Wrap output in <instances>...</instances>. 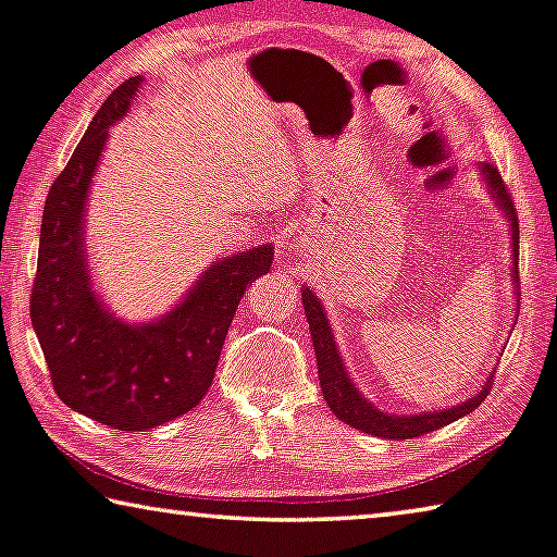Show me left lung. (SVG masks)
<instances>
[{
	"label": "left lung",
	"instance_id": "left-lung-1",
	"mask_svg": "<svg viewBox=\"0 0 557 557\" xmlns=\"http://www.w3.org/2000/svg\"><path fill=\"white\" fill-rule=\"evenodd\" d=\"M483 174L487 180V187H491V195L495 202L500 205V210L510 218V230H512V252H516V270H518V250H520V237H518V212L516 202H512L510 189L505 185L500 172H497L495 164H483ZM302 305L307 314V325L312 332V345L314 355H318V372H320V387L322 395L330 405V410L337 414L339 420L347 422V425L362 430V433L387 437V440H410L420 437L425 433H433V430L450 425L453 420L462 418L478 408L480 403L487 397V389H491L493 375L487 377V385L480 389L475 397H470L468 403L455 405L450 410H437V412H425V414H410V418H400V414H387L380 412L375 405H370L360 395V389L350 383L347 377L345 364L339 360L335 339H332V330L327 325V314L322 312V305L318 302L310 289H302Z\"/></svg>",
	"mask_w": 557,
	"mask_h": 557
}]
</instances>
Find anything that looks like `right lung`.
<instances>
[{"label": "right lung", "mask_w": 557, "mask_h": 557, "mask_svg": "<svg viewBox=\"0 0 557 557\" xmlns=\"http://www.w3.org/2000/svg\"><path fill=\"white\" fill-rule=\"evenodd\" d=\"M139 82L129 77L107 97L49 187L29 300L60 400L102 425L135 433L197 408L245 289L272 264L270 245L212 264L177 310L152 325H127L97 300L82 252L85 199L107 129L127 114Z\"/></svg>", "instance_id": "1"}]
</instances>
